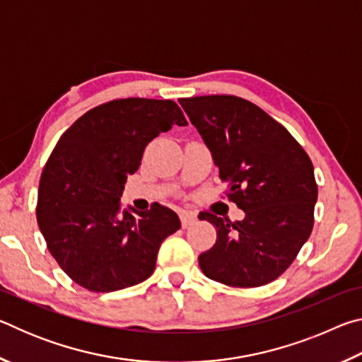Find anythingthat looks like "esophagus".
I'll use <instances>...</instances> for the list:
<instances>
[{
  "instance_id": "1",
  "label": "esophagus",
  "mask_w": 362,
  "mask_h": 362,
  "mask_svg": "<svg viewBox=\"0 0 362 362\" xmlns=\"http://www.w3.org/2000/svg\"><path fill=\"white\" fill-rule=\"evenodd\" d=\"M180 222L183 228H188V226H192L196 222V216L192 212H182L180 214Z\"/></svg>"
}]
</instances>
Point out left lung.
<instances>
[{"label": "left lung", "instance_id": "obj_1", "mask_svg": "<svg viewBox=\"0 0 362 362\" xmlns=\"http://www.w3.org/2000/svg\"><path fill=\"white\" fill-rule=\"evenodd\" d=\"M209 148L228 198L244 211L230 222L201 214L217 241L198 257L207 278L257 287L281 276L313 230L317 185L311 159L286 127L235 95L180 99Z\"/></svg>", "mask_w": 362, "mask_h": 362}]
</instances>
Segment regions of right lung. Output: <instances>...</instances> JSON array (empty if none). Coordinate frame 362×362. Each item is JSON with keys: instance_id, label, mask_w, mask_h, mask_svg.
I'll return each instance as SVG.
<instances>
[{"instance_id": "obj_1", "label": "right lung", "mask_w": 362, "mask_h": 362, "mask_svg": "<svg viewBox=\"0 0 362 362\" xmlns=\"http://www.w3.org/2000/svg\"><path fill=\"white\" fill-rule=\"evenodd\" d=\"M174 124L187 119L173 100H113L73 122L49 156L36 218L49 252L84 289L113 292L142 283L161 243L180 228L166 206L121 209L126 179L139 169L145 146Z\"/></svg>"}]
</instances>
